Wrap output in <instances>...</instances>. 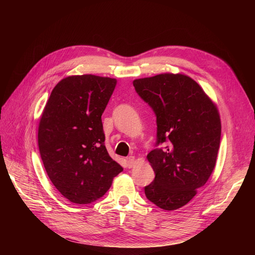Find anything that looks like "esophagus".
Here are the masks:
<instances>
[{
	"label": "esophagus",
	"instance_id": "esophagus-1",
	"mask_svg": "<svg viewBox=\"0 0 255 255\" xmlns=\"http://www.w3.org/2000/svg\"><path fill=\"white\" fill-rule=\"evenodd\" d=\"M135 164V157L134 156H128L127 158V165L128 168H132Z\"/></svg>",
	"mask_w": 255,
	"mask_h": 255
}]
</instances>
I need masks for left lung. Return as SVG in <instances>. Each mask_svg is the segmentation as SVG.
Masks as SVG:
<instances>
[{
  "mask_svg": "<svg viewBox=\"0 0 255 255\" xmlns=\"http://www.w3.org/2000/svg\"><path fill=\"white\" fill-rule=\"evenodd\" d=\"M133 85L155 114L157 126L155 149L146 156L155 177L144 187L145 197L161 210H177L214 170L221 136L218 111L186 75L158 74Z\"/></svg>",
  "mask_w": 255,
  "mask_h": 255,
  "instance_id": "obj_1",
  "label": "left lung"
}]
</instances>
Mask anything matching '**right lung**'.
<instances>
[{"label": "right lung", "instance_id": "add662e5", "mask_svg": "<svg viewBox=\"0 0 255 255\" xmlns=\"http://www.w3.org/2000/svg\"><path fill=\"white\" fill-rule=\"evenodd\" d=\"M117 81L69 76L51 92L38 128V145L51 182L70 202L103 197L123 168L105 148L101 116Z\"/></svg>", "mask_w": 255, "mask_h": 255}]
</instances>
